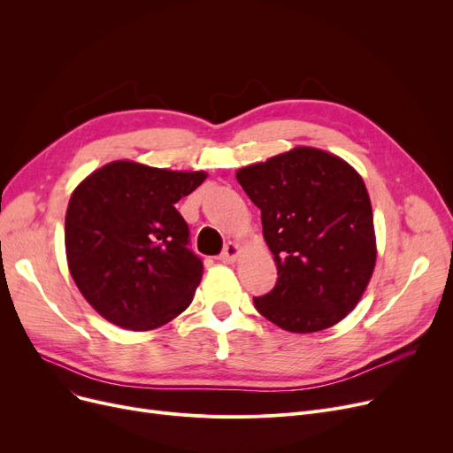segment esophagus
<instances>
[{
	"instance_id": "esophagus-1",
	"label": "esophagus",
	"mask_w": 453,
	"mask_h": 453,
	"mask_svg": "<svg viewBox=\"0 0 453 453\" xmlns=\"http://www.w3.org/2000/svg\"><path fill=\"white\" fill-rule=\"evenodd\" d=\"M239 253H241V246L234 242H229V244H226L219 260H222V263H233V260H236V257H239Z\"/></svg>"
}]
</instances>
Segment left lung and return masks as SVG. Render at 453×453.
Listing matches in <instances>:
<instances>
[{
    "instance_id": "left-lung-1",
    "label": "left lung",
    "mask_w": 453,
    "mask_h": 453,
    "mask_svg": "<svg viewBox=\"0 0 453 453\" xmlns=\"http://www.w3.org/2000/svg\"><path fill=\"white\" fill-rule=\"evenodd\" d=\"M260 209L277 265L275 288L253 304L277 326L304 334L342 321L374 270L372 209L362 176L342 157L297 147L236 173Z\"/></svg>"
}]
</instances>
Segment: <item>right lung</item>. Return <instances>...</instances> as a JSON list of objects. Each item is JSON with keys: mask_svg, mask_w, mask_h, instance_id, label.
<instances>
[{"mask_svg": "<svg viewBox=\"0 0 453 453\" xmlns=\"http://www.w3.org/2000/svg\"><path fill=\"white\" fill-rule=\"evenodd\" d=\"M205 176L113 161L71 195L67 266L104 319L128 330H150L180 316L193 301L203 263L188 250V226L176 203Z\"/></svg>", "mask_w": 453, "mask_h": 453, "instance_id": "add662e5", "label": "right lung"}]
</instances>
